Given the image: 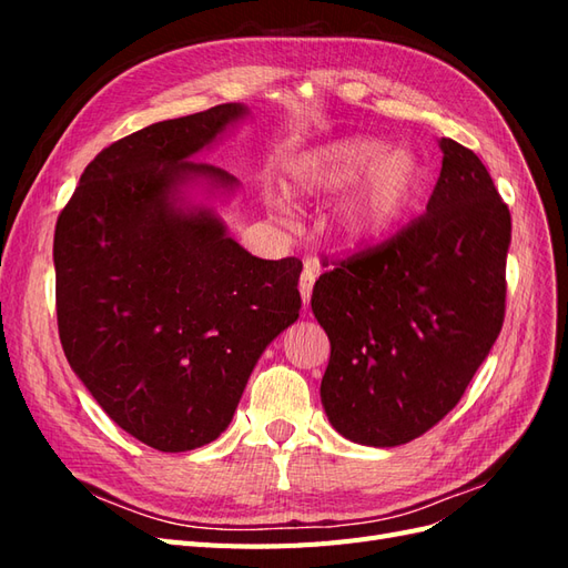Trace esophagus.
<instances>
[{"instance_id":"1","label":"esophagus","mask_w":568,"mask_h":568,"mask_svg":"<svg viewBox=\"0 0 568 568\" xmlns=\"http://www.w3.org/2000/svg\"><path fill=\"white\" fill-rule=\"evenodd\" d=\"M320 274V265L315 263H307L305 270L301 272V280H298V291H301V298H303V305L311 303V296H313V284L317 280Z\"/></svg>"}]
</instances>
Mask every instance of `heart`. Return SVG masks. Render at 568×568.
Returning a JSON list of instances; mask_svg holds the SVG:
<instances>
[{
	"label": "heart",
	"instance_id": "obj_1",
	"mask_svg": "<svg viewBox=\"0 0 568 568\" xmlns=\"http://www.w3.org/2000/svg\"><path fill=\"white\" fill-rule=\"evenodd\" d=\"M288 180L303 196H334L353 184L336 211L334 232L341 246L357 251L386 242L400 227L419 196L422 163L407 146L351 134L301 153Z\"/></svg>",
	"mask_w": 568,
	"mask_h": 568
}]
</instances>
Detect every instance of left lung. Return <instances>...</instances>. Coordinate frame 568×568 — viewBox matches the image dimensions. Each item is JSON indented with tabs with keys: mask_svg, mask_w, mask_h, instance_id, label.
Wrapping results in <instances>:
<instances>
[{
	"mask_svg": "<svg viewBox=\"0 0 568 568\" xmlns=\"http://www.w3.org/2000/svg\"><path fill=\"white\" fill-rule=\"evenodd\" d=\"M426 213L324 272L313 313L329 336L322 405L372 448L419 438L459 403L505 320L511 217L474 151L438 142Z\"/></svg>",
	"mask_w": 568,
	"mask_h": 568,
	"instance_id": "1",
	"label": "left lung"
}]
</instances>
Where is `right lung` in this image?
Here are the masks:
<instances>
[{"label":"right lung","mask_w":568,"mask_h":568,"mask_svg":"<svg viewBox=\"0 0 568 568\" xmlns=\"http://www.w3.org/2000/svg\"><path fill=\"white\" fill-rule=\"evenodd\" d=\"M244 104L153 123L84 168L54 232L63 353L106 415L149 448L184 453L230 426L257 357L298 320L301 261H263L189 189L232 194L194 161Z\"/></svg>","instance_id":"right-lung-1"}]
</instances>
